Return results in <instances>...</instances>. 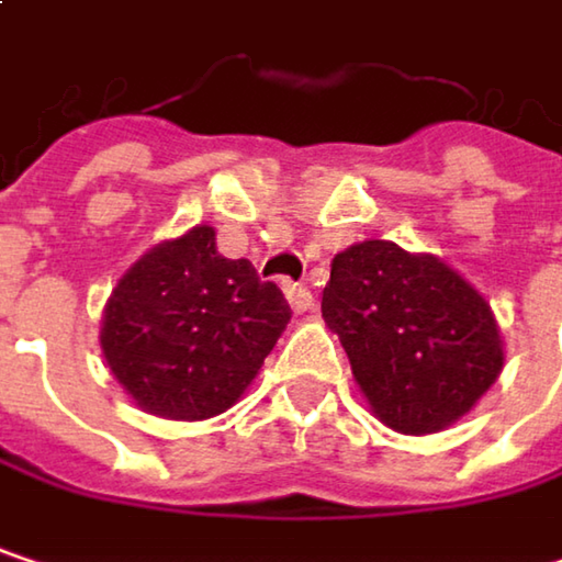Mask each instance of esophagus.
I'll return each mask as SVG.
<instances>
[{"label":"esophagus","instance_id":"1","mask_svg":"<svg viewBox=\"0 0 562 562\" xmlns=\"http://www.w3.org/2000/svg\"><path fill=\"white\" fill-rule=\"evenodd\" d=\"M282 292H285V299H289V305H292V312L295 315H302V312H308L312 308V292L305 289V285H295V282H285L282 285Z\"/></svg>","mask_w":562,"mask_h":562}]
</instances>
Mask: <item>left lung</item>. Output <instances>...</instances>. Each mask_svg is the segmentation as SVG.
<instances>
[{"label": "left lung", "mask_w": 562, "mask_h": 562, "mask_svg": "<svg viewBox=\"0 0 562 562\" xmlns=\"http://www.w3.org/2000/svg\"><path fill=\"white\" fill-rule=\"evenodd\" d=\"M322 318L374 416L406 436L465 416L505 364L492 305L432 254L391 240H364L331 260Z\"/></svg>", "instance_id": "1"}]
</instances>
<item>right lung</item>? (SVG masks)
I'll use <instances>...</instances> for the list:
<instances>
[{"mask_svg":"<svg viewBox=\"0 0 562 562\" xmlns=\"http://www.w3.org/2000/svg\"><path fill=\"white\" fill-rule=\"evenodd\" d=\"M292 312L250 260L217 254L214 227L153 247L116 282L100 345L113 378L143 409L207 419L250 387Z\"/></svg>","mask_w":562,"mask_h":562,"instance_id":"add662e5","label":"right lung"}]
</instances>
